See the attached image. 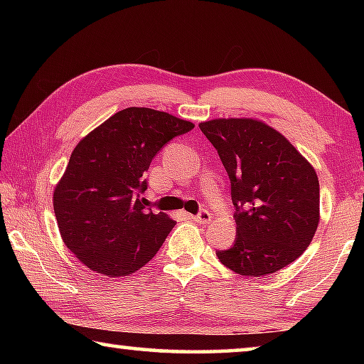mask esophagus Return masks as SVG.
Returning a JSON list of instances; mask_svg holds the SVG:
<instances>
[{"instance_id":"34e87169","label":"esophagus","mask_w":364,"mask_h":364,"mask_svg":"<svg viewBox=\"0 0 364 364\" xmlns=\"http://www.w3.org/2000/svg\"><path fill=\"white\" fill-rule=\"evenodd\" d=\"M191 220L196 221V223H208L212 220V215L208 210H200L197 215H191Z\"/></svg>"}]
</instances>
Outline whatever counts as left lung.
<instances>
[{"mask_svg":"<svg viewBox=\"0 0 364 364\" xmlns=\"http://www.w3.org/2000/svg\"><path fill=\"white\" fill-rule=\"evenodd\" d=\"M231 181L236 241L218 250L234 273L260 278L304 254L319 221V181L311 164L267 123L215 119L199 123Z\"/></svg>","mask_w":364,"mask_h":364,"instance_id":"obj_1","label":"left lung"}]
</instances>
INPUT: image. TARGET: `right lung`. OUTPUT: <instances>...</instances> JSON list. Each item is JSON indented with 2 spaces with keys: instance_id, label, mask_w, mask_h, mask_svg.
I'll return each mask as SVG.
<instances>
[{
  "instance_id": "1",
  "label": "right lung",
  "mask_w": 364,
  "mask_h": 364,
  "mask_svg": "<svg viewBox=\"0 0 364 364\" xmlns=\"http://www.w3.org/2000/svg\"><path fill=\"white\" fill-rule=\"evenodd\" d=\"M194 125L147 107H128L86 134L54 189L64 244L85 267L112 278L132 274L162 247L175 221L139 199L156 154Z\"/></svg>"
}]
</instances>
